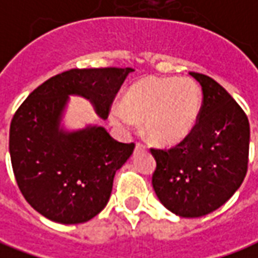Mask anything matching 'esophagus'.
<instances>
[{
    "instance_id": "esophagus-1",
    "label": "esophagus",
    "mask_w": 258,
    "mask_h": 258,
    "mask_svg": "<svg viewBox=\"0 0 258 258\" xmlns=\"http://www.w3.org/2000/svg\"><path fill=\"white\" fill-rule=\"evenodd\" d=\"M135 149H137V151H140V149H145V145H144L142 142H137V145H135Z\"/></svg>"
}]
</instances>
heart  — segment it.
<instances>
[{"label":"heart","instance_id":"obj_1","mask_svg":"<svg viewBox=\"0 0 258 258\" xmlns=\"http://www.w3.org/2000/svg\"><path fill=\"white\" fill-rule=\"evenodd\" d=\"M202 92L194 80L148 76L135 81L124 103L110 107V120L120 128L144 121L146 137L156 144L173 145L184 140L198 121Z\"/></svg>","mask_w":258,"mask_h":258}]
</instances>
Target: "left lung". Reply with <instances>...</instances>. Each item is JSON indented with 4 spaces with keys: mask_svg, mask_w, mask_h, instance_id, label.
<instances>
[{
    "mask_svg": "<svg viewBox=\"0 0 258 258\" xmlns=\"http://www.w3.org/2000/svg\"><path fill=\"white\" fill-rule=\"evenodd\" d=\"M202 85V106L189 134L168 149L152 148V185L163 206L179 217H202L221 207L243 182L250 125L243 109L217 81L190 72Z\"/></svg>",
    "mask_w": 258,
    "mask_h": 258,
    "instance_id": "1",
    "label": "left lung"
}]
</instances>
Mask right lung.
<instances>
[{
	"label": "right lung",
	"instance_id": "add662e5",
	"mask_svg": "<svg viewBox=\"0 0 258 258\" xmlns=\"http://www.w3.org/2000/svg\"><path fill=\"white\" fill-rule=\"evenodd\" d=\"M133 69H70L27 96L9 128L15 179L27 203L48 220L81 224L99 214L113 178L135 144L113 140L103 127L64 133L59 128L69 95L90 99L102 118Z\"/></svg>",
	"mask_w": 258,
	"mask_h": 258
}]
</instances>
